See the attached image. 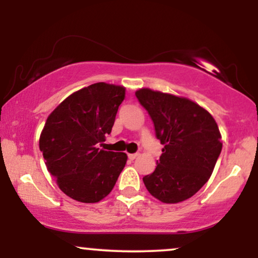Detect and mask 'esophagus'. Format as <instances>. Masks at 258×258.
<instances>
[{"label": "esophagus", "mask_w": 258, "mask_h": 258, "mask_svg": "<svg viewBox=\"0 0 258 258\" xmlns=\"http://www.w3.org/2000/svg\"><path fill=\"white\" fill-rule=\"evenodd\" d=\"M137 156H138L137 153H135V154H128V159H130V160H135L136 158H137Z\"/></svg>", "instance_id": "esophagus-1"}]
</instances>
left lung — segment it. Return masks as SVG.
Wrapping results in <instances>:
<instances>
[{"instance_id": "obj_1", "label": "left lung", "mask_w": 258, "mask_h": 258, "mask_svg": "<svg viewBox=\"0 0 258 258\" xmlns=\"http://www.w3.org/2000/svg\"><path fill=\"white\" fill-rule=\"evenodd\" d=\"M136 97L164 144L155 171L143 177L144 185L162 203L189 199L209 180L221 154L217 123L209 111L182 97L149 88L138 90Z\"/></svg>"}]
</instances>
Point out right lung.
<instances>
[{
    "mask_svg": "<svg viewBox=\"0 0 258 258\" xmlns=\"http://www.w3.org/2000/svg\"><path fill=\"white\" fill-rule=\"evenodd\" d=\"M125 88L98 82L70 94L51 112L40 150L59 188L74 200L98 203L114 188L126 165L125 153L98 148L111 132Z\"/></svg>",
    "mask_w": 258,
    "mask_h": 258,
    "instance_id": "right-lung-1",
    "label": "right lung"
}]
</instances>
